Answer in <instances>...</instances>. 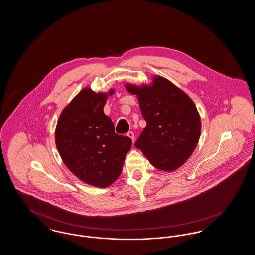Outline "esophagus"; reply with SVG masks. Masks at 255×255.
I'll return each mask as SVG.
<instances>
[{"label": "esophagus", "instance_id": "34e87169", "mask_svg": "<svg viewBox=\"0 0 255 255\" xmlns=\"http://www.w3.org/2000/svg\"><path fill=\"white\" fill-rule=\"evenodd\" d=\"M127 135L132 139V141H134V133H133V132H128L127 133Z\"/></svg>", "mask_w": 255, "mask_h": 255}]
</instances>
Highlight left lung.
Segmentation results:
<instances>
[{"label": "left lung", "instance_id": "8db88e82", "mask_svg": "<svg viewBox=\"0 0 255 255\" xmlns=\"http://www.w3.org/2000/svg\"><path fill=\"white\" fill-rule=\"evenodd\" d=\"M136 96L145 128L134 146L157 169L172 172L190 158L199 142L201 118L193 100L168 79L155 75L151 84H125Z\"/></svg>", "mask_w": 255, "mask_h": 255}]
</instances>
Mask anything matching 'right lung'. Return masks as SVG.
<instances>
[{
  "mask_svg": "<svg viewBox=\"0 0 255 255\" xmlns=\"http://www.w3.org/2000/svg\"><path fill=\"white\" fill-rule=\"evenodd\" d=\"M82 89L63 109L55 129V144L65 165L80 181L107 187L120 177L132 139L115 133L103 112L109 96Z\"/></svg>",
  "mask_w": 255,
  "mask_h": 255,
  "instance_id": "obj_1",
  "label": "right lung"
}]
</instances>
